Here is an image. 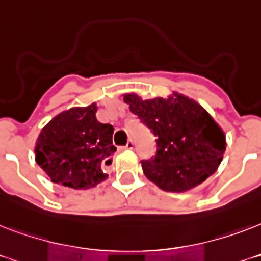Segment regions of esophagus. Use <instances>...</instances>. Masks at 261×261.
Returning a JSON list of instances; mask_svg holds the SVG:
<instances>
[{
    "instance_id": "34e87169",
    "label": "esophagus",
    "mask_w": 261,
    "mask_h": 261,
    "mask_svg": "<svg viewBox=\"0 0 261 261\" xmlns=\"http://www.w3.org/2000/svg\"><path fill=\"white\" fill-rule=\"evenodd\" d=\"M134 146H135V142L133 141V139H130V141L126 143V146H123V147H124V149H127V150H133V149H134Z\"/></svg>"
}]
</instances>
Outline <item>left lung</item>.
Masks as SVG:
<instances>
[{"instance_id": "8db88e82", "label": "left lung", "mask_w": 261, "mask_h": 261, "mask_svg": "<svg viewBox=\"0 0 261 261\" xmlns=\"http://www.w3.org/2000/svg\"><path fill=\"white\" fill-rule=\"evenodd\" d=\"M123 100L154 135V155L141 163L145 176L161 190L182 192L217 171L226 149L225 135L198 102L181 94L169 100L126 94Z\"/></svg>"}]
</instances>
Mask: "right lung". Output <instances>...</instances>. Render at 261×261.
Listing matches in <instances>:
<instances>
[{
  "label": "right lung",
  "mask_w": 261,
  "mask_h": 261,
  "mask_svg": "<svg viewBox=\"0 0 261 261\" xmlns=\"http://www.w3.org/2000/svg\"><path fill=\"white\" fill-rule=\"evenodd\" d=\"M96 102L55 116L36 141V163L51 181L87 190L104 181L106 165L116 151L114 127L96 118Z\"/></svg>",
  "instance_id": "add662e5"
}]
</instances>
